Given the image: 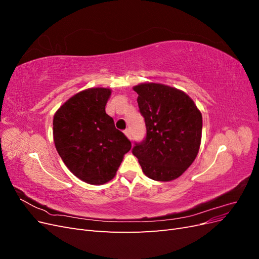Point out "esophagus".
<instances>
[{
    "label": "esophagus",
    "instance_id": "1",
    "mask_svg": "<svg viewBox=\"0 0 259 259\" xmlns=\"http://www.w3.org/2000/svg\"><path fill=\"white\" fill-rule=\"evenodd\" d=\"M124 134H125V135H126V136H127V137H128L130 139H132V134H131V131H130L128 128H127V130H125V131H124Z\"/></svg>",
    "mask_w": 259,
    "mask_h": 259
}]
</instances>
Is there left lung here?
Here are the masks:
<instances>
[{
  "instance_id": "1",
  "label": "left lung",
  "mask_w": 259,
  "mask_h": 259,
  "mask_svg": "<svg viewBox=\"0 0 259 259\" xmlns=\"http://www.w3.org/2000/svg\"><path fill=\"white\" fill-rule=\"evenodd\" d=\"M146 124V137L132 152L144 173L153 180L176 179L197 158L202 136V114L184 92L167 85L134 86Z\"/></svg>"
}]
</instances>
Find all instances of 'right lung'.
<instances>
[{
    "label": "right lung",
    "instance_id": "1",
    "mask_svg": "<svg viewBox=\"0 0 259 259\" xmlns=\"http://www.w3.org/2000/svg\"><path fill=\"white\" fill-rule=\"evenodd\" d=\"M111 91L89 89L75 94L54 115L55 147L67 167L83 182L111 180L132 144L106 113Z\"/></svg>",
    "mask_w": 259,
    "mask_h": 259
}]
</instances>
